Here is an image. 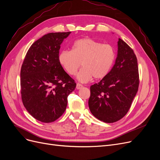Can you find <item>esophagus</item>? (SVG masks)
Returning a JSON list of instances; mask_svg holds the SVG:
<instances>
[{"label":"esophagus","mask_w":160,"mask_h":160,"mask_svg":"<svg viewBox=\"0 0 160 160\" xmlns=\"http://www.w3.org/2000/svg\"><path fill=\"white\" fill-rule=\"evenodd\" d=\"M82 88H83V85H81L80 83H77V85H76V89H80Z\"/></svg>","instance_id":"34e87169"}]
</instances>
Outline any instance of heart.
I'll return each instance as SVG.
<instances>
[{"label": "heart", "mask_w": 160, "mask_h": 160, "mask_svg": "<svg viewBox=\"0 0 160 160\" xmlns=\"http://www.w3.org/2000/svg\"><path fill=\"white\" fill-rule=\"evenodd\" d=\"M115 59L114 48L103 44L90 38L76 41L72 50L62 51L59 55V62L70 75H74L81 67H83L77 75L81 83L92 78L101 79L107 76Z\"/></svg>", "instance_id": "1"}]
</instances>
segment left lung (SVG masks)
Wrapping results in <instances>:
<instances>
[{
    "label": "left lung",
    "instance_id": "left-lung-1",
    "mask_svg": "<svg viewBox=\"0 0 160 160\" xmlns=\"http://www.w3.org/2000/svg\"><path fill=\"white\" fill-rule=\"evenodd\" d=\"M115 64L107 76L91 86L89 108L96 118L113 123L129 111L139 87L138 60L133 49L119 38Z\"/></svg>",
    "mask_w": 160,
    "mask_h": 160
}]
</instances>
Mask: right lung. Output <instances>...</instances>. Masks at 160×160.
Segmentation results:
<instances>
[{
    "instance_id": "1",
    "label": "right lung",
    "mask_w": 160,
    "mask_h": 160,
    "mask_svg": "<svg viewBox=\"0 0 160 160\" xmlns=\"http://www.w3.org/2000/svg\"><path fill=\"white\" fill-rule=\"evenodd\" d=\"M71 32H51L36 41L28 50L21 70V98L34 118L55 122L65 112L67 97L76 83L59 62L61 43Z\"/></svg>"
}]
</instances>
